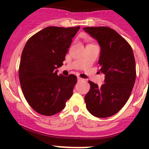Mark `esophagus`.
<instances>
[{
  "label": "esophagus",
  "instance_id": "obj_1",
  "mask_svg": "<svg viewBox=\"0 0 149 149\" xmlns=\"http://www.w3.org/2000/svg\"><path fill=\"white\" fill-rule=\"evenodd\" d=\"M83 80H84V79H83L82 77H77V81H83Z\"/></svg>",
  "mask_w": 149,
  "mask_h": 149
}]
</instances>
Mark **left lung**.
I'll use <instances>...</instances> for the list:
<instances>
[{
	"mask_svg": "<svg viewBox=\"0 0 149 149\" xmlns=\"http://www.w3.org/2000/svg\"><path fill=\"white\" fill-rule=\"evenodd\" d=\"M84 30L101 46L98 64L100 72L105 74V83L101 86L89 81L90 89L84 98L86 109L96 117L111 116L125 104L135 83L136 63L132 48L108 27H87Z\"/></svg>",
	"mask_w": 149,
	"mask_h": 149,
	"instance_id": "8db88e82",
	"label": "left lung"
}]
</instances>
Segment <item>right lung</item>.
Masks as SVG:
<instances>
[{
  "mask_svg": "<svg viewBox=\"0 0 149 149\" xmlns=\"http://www.w3.org/2000/svg\"><path fill=\"white\" fill-rule=\"evenodd\" d=\"M80 26L47 27L27 40L18 69L22 92L31 107L43 116H53L64 109L73 94L77 77L57 74L63 65Z\"/></svg>",
  "mask_w": 149,
  "mask_h": 149,
  "instance_id": "add662e5",
  "label": "right lung"
}]
</instances>
